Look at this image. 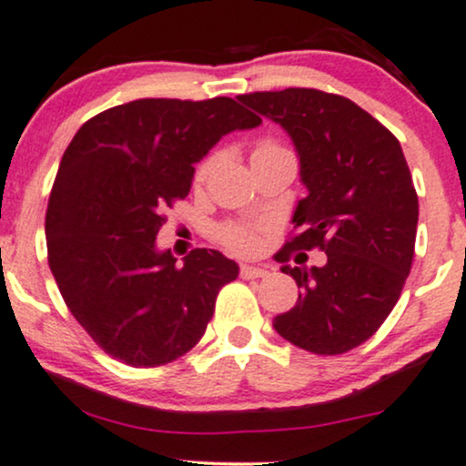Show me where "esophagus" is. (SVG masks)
Masks as SVG:
<instances>
[{"label":"esophagus","instance_id":"obj_1","mask_svg":"<svg viewBox=\"0 0 466 466\" xmlns=\"http://www.w3.org/2000/svg\"><path fill=\"white\" fill-rule=\"evenodd\" d=\"M269 274V269L266 266H242L239 269V277L250 280V279H266Z\"/></svg>","mask_w":466,"mask_h":466}]
</instances>
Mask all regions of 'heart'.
<instances>
[{
    "label": "heart",
    "mask_w": 466,
    "mask_h": 466,
    "mask_svg": "<svg viewBox=\"0 0 466 466\" xmlns=\"http://www.w3.org/2000/svg\"><path fill=\"white\" fill-rule=\"evenodd\" d=\"M279 151H285V148H280L279 145H274V142L269 140H263L257 145L255 153H279ZM216 164V155H209V157L203 159L200 166L197 168V183L205 181L207 175H209L211 168H214ZM218 239L227 246L228 250L233 252H239V255H250V252L257 250V246H259V238H257V231L248 224H239V222H228V224H222L220 228H218Z\"/></svg>",
    "instance_id": "obj_1"
}]
</instances>
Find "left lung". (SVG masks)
Here are the masks:
<instances>
[{"label": "left lung", "instance_id": "obj_1", "mask_svg": "<svg viewBox=\"0 0 466 466\" xmlns=\"http://www.w3.org/2000/svg\"><path fill=\"white\" fill-rule=\"evenodd\" d=\"M238 99L289 134L309 189L294 211L298 233L277 252L300 291L274 329L313 354L348 352L393 311L415 257L419 200L398 137L354 101L315 88ZM313 248L327 252L326 267L289 266L296 249Z\"/></svg>", "mask_w": 466, "mask_h": 466}]
</instances>
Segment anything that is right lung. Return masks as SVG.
I'll return each mask as SVG.
<instances>
[{"label": "right lung", "instance_id": "1", "mask_svg": "<svg viewBox=\"0 0 466 466\" xmlns=\"http://www.w3.org/2000/svg\"><path fill=\"white\" fill-rule=\"evenodd\" d=\"M261 123L235 99H137L96 114L62 155L45 216L47 259L68 311L103 352L157 367L189 352L238 279L222 252L177 263L155 238L222 136Z\"/></svg>", "mask_w": 466, "mask_h": 466}]
</instances>
